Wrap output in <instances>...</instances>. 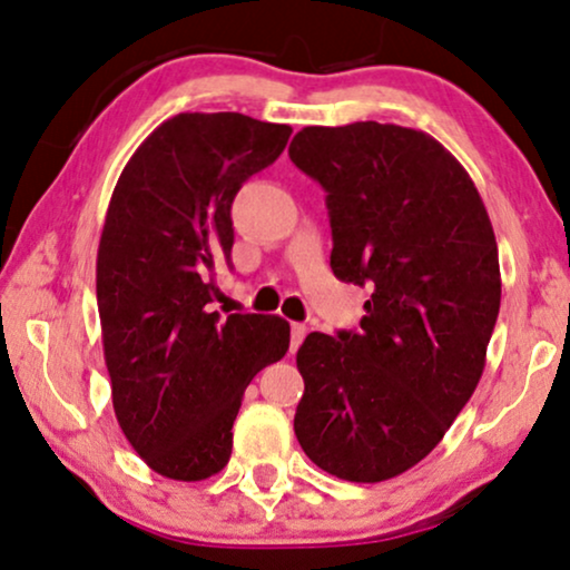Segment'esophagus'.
<instances>
[{"label": "esophagus", "mask_w": 570, "mask_h": 570, "mask_svg": "<svg viewBox=\"0 0 570 570\" xmlns=\"http://www.w3.org/2000/svg\"><path fill=\"white\" fill-rule=\"evenodd\" d=\"M306 324H293L291 327V351H298V345L303 343V337H306Z\"/></svg>", "instance_id": "34e87169"}]
</instances>
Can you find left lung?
I'll return each mask as SVG.
<instances>
[{
  "label": "left lung",
  "instance_id": "left-lung-1",
  "mask_svg": "<svg viewBox=\"0 0 570 570\" xmlns=\"http://www.w3.org/2000/svg\"><path fill=\"white\" fill-rule=\"evenodd\" d=\"M287 154L327 194L335 277L372 293L358 330L303 340L295 438L327 474L384 482L438 448L484 372L500 312L492 222L461 161L421 130L312 125Z\"/></svg>",
  "mask_w": 570,
  "mask_h": 570
}]
</instances>
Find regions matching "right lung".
<instances>
[{
  "mask_svg": "<svg viewBox=\"0 0 570 570\" xmlns=\"http://www.w3.org/2000/svg\"><path fill=\"white\" fill-rule=\"evenodd\" d=\"M291 125L240 112H183L138 146L109 202L96 256L105 361L120 430L149 469L202 482L233 453L248 382L291 345L279 316L209 303L230 264V206L283 154Z\"/></svg>",
  "mask_w": 570,
  "mask_h": 570,
  "instance_id": "add662e5",
  "label": "right lung"
}]
</instances>
